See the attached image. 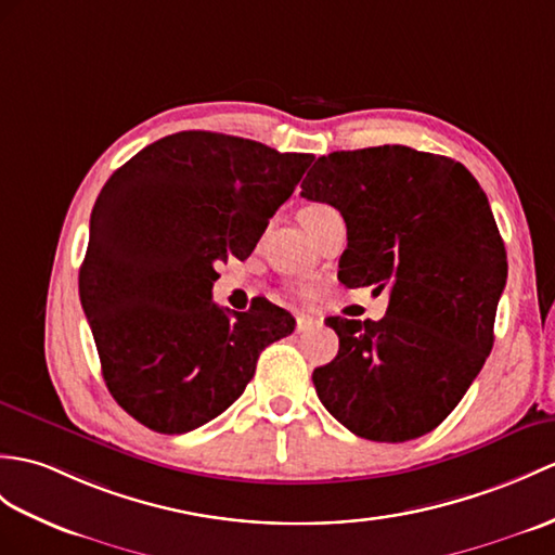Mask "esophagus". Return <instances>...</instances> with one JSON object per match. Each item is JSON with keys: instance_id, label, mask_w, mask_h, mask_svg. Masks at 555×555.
Listing matches in <instances>:
<instances>
[{"instance_id": "1", "label": "esophagus", "mask_w": 555, "mask_h": 555, "mask_svg": "<svg viewBox=\"0 0 555 555\" xmlns=\"http://www.w3.org/2000/svg\"><path fill=\"white\" fill-rule=\"evenodd\" d=\"M298 331L300 333H305V331H314V328H319L321 326V321L319 319H314V317H307V314H298Z\"/></svg>"}]
</instances>
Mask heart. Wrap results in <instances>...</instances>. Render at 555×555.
<instances>
[{"label":"heart","mask_w":555,"mask_h":555,"mask_svg":"<svg viewBox=\"0 0 555 555\" xmlns=\"http://www.w3.org/2000/svg\"><path fill=\"white\" fill-rule=\"evenodd\" d=\"M333 208H328V205H321V203H314V205H307V208L300 210V222L307 227H312L319 217H324L326 212H331Z\"/></svg>","instance_id":"b5f03b06"}]
</instances>
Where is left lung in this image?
Here are the masks:
<instances>
[{
	"label": "left lung",
	"instance_id": "obj_1",
	"mask_svg": "<svg viewBox=\"0 0 555 555\" xmlns=\"http://www.w3.org/2000/svg\"><path fill=\"white\" fill-rule=\"evenodd\" d=\"M300 196L345 219V286L390 291L380 321L328 319L340 347L312 373L321 404L373 442L435 430L492 352L508 274L478 179L435 153L373 146L321 156Z\"/></svg>",
	"mask_w": 555,
	"mask_h": 555
}]
</instances>
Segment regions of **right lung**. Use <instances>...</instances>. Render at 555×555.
Instances as JSON below:
<instances>
[{
    "label": "right lung",
    "mask_w": 555,
    "mask_h": 555,
    "mask_svg": "<svg viewBox=\"0 0 555 555\" xmlns=\"http://www.w3.org/2000/svg\"><path fill=\"white\" fill-rule=\"evenodd\" d=\"M312 153L177 132L139 151L101 189L89 219L80 300L115 402L146 428L182 435L246 390L257 357L295 319L269 300L229 314L217 264L255 250Z\"/></svg>",
    "instance_id": "1"
}]
</instances>
